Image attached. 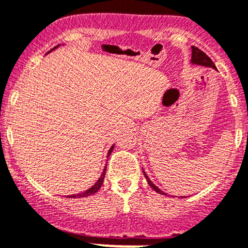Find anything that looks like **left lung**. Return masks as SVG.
<instances>
[{
	"instance_id": "obj_1",
	"label": "left lung",
	"mask_w": 248,
	"mask_h": 248,
	"mask_svg": "<svg viewBox=\"0 0 248 248\" xmlns=\"http://www.w3.org/2000/svg\"><path fill=\"white\" fill-rule=\"evenodd\" d=\"M191 51H192V53H191V62H192V64L202 65V66H207V67H213V69H215V70H216L215 64H214L212 59H210L209 57H208L207 54L204 53V52L201 51L200 48L195 47V46H192V47H191ZM144 174H145L146 179H147V183L150 184V186L152 187V189L155 190V191H157L158 194H160V195H166L165 192L161 191V190L159 189L158 186H155V184L152 183V181H151V179L148 178V176H147V174H146V172H145V171H144Z\"/></svg>"
}]
</instances>
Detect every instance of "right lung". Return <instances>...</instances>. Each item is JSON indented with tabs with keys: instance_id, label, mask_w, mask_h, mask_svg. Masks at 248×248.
I'll return each instance as SVG.
<instances>
[{
	"instance_id": "add662e5",
	"label": "right lung",
	"mask_w": 248,
	"mask_h": 248,
	"mask_svg": "<svg viewBox=\"0 0 248 248\" xmlns=\"http://www.w3.org/2000/svg\"><path fill=\"white\" fill-rule=\"evenodd\" d=\"M58 46H59V45H57L56 47L52 48L51 51H53V49L58 47ZM51 51H49V52H51ZM113 148H114V145L111 146L110 150L108 151V155H107V157H109V155H110V153L113 152ZM106 170H107V165H106V168H104V170H103V172H102V174H101V177H100V178L97 179V182H96V183L93 184V186L89 187V189L85 190V191H83V192H80V194H77V195H71V196H67V197H70V199H79V197H88V196H90V195H93V194H95V192H97V191H98V189H100V187L102 186V183H103L104 176H106Z\"/></svg>"
}]
</instances>
